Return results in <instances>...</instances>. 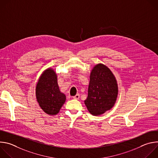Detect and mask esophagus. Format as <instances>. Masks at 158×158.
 I'll return each mask as SVG.
<instances>
[{
    "label": "esophagus",
    "mask_w": 158,
    "mask_h": 158,
    "mask_svg": "<svg viewBox=\"0 0 158 158\" xmlns=\"http://www.w3.org/2000/svg\"><path fill=\"white\" fill-rule=\"evenodd\" d=\"M79 97H80V95H79V94H76L75 96H73V98L74 99H79Z\"/></svg>",
    "instance_id": "1"
}]
</instances>
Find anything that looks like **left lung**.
<instances>
[{
  "instance_id": "obj_1",
  "label": "left lung",
  "mask_w": 158,
  "mask_h": 158,
  "mask_svg": "<svg viewBox=\"0 0 158 158\" xmlns=\"http://www.w3.org/2000/svg\"><path fill=\"white\" fill-rule=\"evenodd\" d=\"M118 86L115 76L108 67L96 65L90 74L88 96L84 104L93 116H99L110 110L115 104Z\"/></svg>"
}]
</instances>
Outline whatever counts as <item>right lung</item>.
Returning a JSON list of instances; mask_svg holds the SVG:
<instances>
[{
    "instance_id": "1",
    "label": "right lung",
    "mask_w": 158,
    "mask_h": 158,
    "mask_svg": "<svg viewBox=\"0 0 158 158\" xmlns=\"http://www.w3.org/2000/svg\"><path fill=\"white\" fill-rule=\"evenodd\" d=\"M35 96L39 106L49 115H56L64 104L66 97L60 91L57 74L52 68L44 71L39 77Z\"/></svg>"
}]
</instances>
